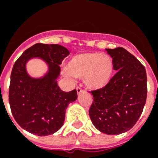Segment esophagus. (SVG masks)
I'll list each match as a JSON object with an SVG mask.
<instances>
[{
  "mask_svg": "<svg viewBox=\"0 0 158 158\" xmlns=\"http://www.w3.org/2000/svg\"><path fill=\"white\" fill-rule=\"evenodd\" d=\"M76 90H77V93H78V95L81 94V93H84V90H83L81 88H79V87H77V88H76Z\"/></svg>",
  "mask_w": 158,
  "mask_h": 158,
  "instance_id": "1",
  "label": "esophagus"
}]
</instances>
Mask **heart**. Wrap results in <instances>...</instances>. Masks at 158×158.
I'll return each mask as SVG.
<instances>
[{
	"mask_svg": "<svg viewBox=\"0 0 158 158\" xmlns=\"http://www.w3.org/2000/svg\"><path fill=\"white\" fill-rule=\"evenodd\" d=\"M66 70L69 75L83 79L88 89L96 90L111 82L114 74V62L109 55L85 52L69 59Z\"/></svg>",
	"mask_w": 158,
	"mask_h": 158,
	"instance_id": "heart-1",
	"label": "heart"
}]
</instances>
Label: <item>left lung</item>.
Wrapping results in <instances>:
<instances>
[{"mask_svg": "<svg viewBox=\"0 0 158 158\" xmlns=\"http://www.w3.org/2000/svg\"><path fill=\"white\" fill-rule=\"evenodd\" d=\"M118 71L102 89L91 91L89 111L93 124L106 135H119L132 129L142 113L147 95L145 67L123 47L106 49Z\"/></svg>", "mask_w": 158, "mask_h": 158, "instance_id": "8db88e82", "label": "left lung"}]
</instances>
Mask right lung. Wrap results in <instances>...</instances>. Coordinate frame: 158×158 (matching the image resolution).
I'll list each match as a JSON object with an SVG mask.
<instances>
[{
    "label": "right lung",
    "instance_id": "add662e5",
    "mask_svg": "<svg viewBox=\"0 0 158 158\" xmlns=\"http://www.w3.org/2000/svg\"><path fill=\"white\" fill-rule=\"evenodd\" d=\"M69 53L60 45L37 43L27 49L13 65L9 103L16 122L26 131L46 136L62 128L67 107L78 97L76 89L62 91L56 80L61 71L59 65ZM32 58L42 59L48 67L40 78H33L27 72V62Z\"/></svg>",
    "mask_w": 158,
    "mask_h": 158
}]
</instances>
